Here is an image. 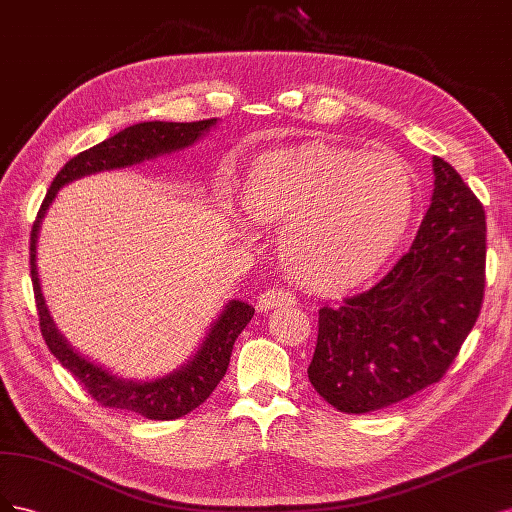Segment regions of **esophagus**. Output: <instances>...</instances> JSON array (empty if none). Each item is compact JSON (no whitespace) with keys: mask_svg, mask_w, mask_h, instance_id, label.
I'll use <instances>...</instances> for the list:
<instances>
[{"mask_svg":"<svg viewBox=\"0 0 512 512\" xmlns=\"http://www.w3.org/2000/svg\"><path fill=\"white\" fill-rule=\"evenodd\" d=\"M291 304H295L293 295H291L289 291H285V289H278V287L266 289V291H263V293L259 295V298H257V308H259L261 312L272 310V308H276V306H291Z\"/></svg>","mask_w":512,"mask_h":512,"instance_id":"esophagus-1","label":"esophagus"}]
</instances>
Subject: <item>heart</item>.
Instances as JSON below:
<instances>
[{
  "label": "heart",
  "mask_w": 512,
  "mask_h": 512,
  "mask_svg": "<svg viewBox=\"0 0 512 512\" xmlns=\"http://www.w3.org/2000/svg\"><path fill=\"white\" fill-rule=\"evenodd\" d=\"M253 221L283 223L278 253L306 289L342 293L381 270L415 210V180L387 153L295 148L255 157L240 183Z\"/></svg>",
  "instance_id": "1"
}]
</instances>
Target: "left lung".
Wrapping results in <instances>:
<instances>
[{"label":"left lung","mask_w":512,"mask_h":512,"mask_svg":"<svg viewBox=\"0 0 512 512\" xmlns=\"http://www.w3.org/2000/svg\"><path fill=\"white\" fill-rule=\"evenodd\" d=\"M432 204L410 251L370 291L319 310L312 387L340 412H372L438 383L485 291V210L451 163L432 157Z\"/></svg>","instance_id":"1"}]
</instances>
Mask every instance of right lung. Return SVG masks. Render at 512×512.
I'll return each instance as SVG.
<instances>
[{
	"instance_id": "obj_1",
	"label": "right lung",
	"mask_w": 512,
	"mask_h": 512,
	"mask_svg": "<svg viewBox=\"0 0 512 512\" xmlns=\"http://www.w3.org/2000/svg\"><path fill=\"white\" fill-rule=\"evenodd\" d=\"M217 123L219 119L195 123L144 121L131 125L65 163L44 197L34 229H31L29 242L31 283H34L36 293L40 332L48 349L59 359V364L65 370H70L78 378L80 385H85V389L97 404L136 412V415L153 421L185 417L187 412L204 404L210 398V393L221 383V378L225 376L229 366V357H232L234 342L253 319L255 308L242 300H229L223 306L217 321L210 325L202 344L197 346V351L183 366H178L170 374L151 378V381L123 378L110 372L108 368L95 364L89 357L80 355L57 329L51 310H48L44 300L36 263L42 219L46 217L48 208L53 206L57 191L74 183V180L100 172L140 166L144 161L185 151V148L193 146L197 140H202Z\"/></svg>"
}]
</instances>
